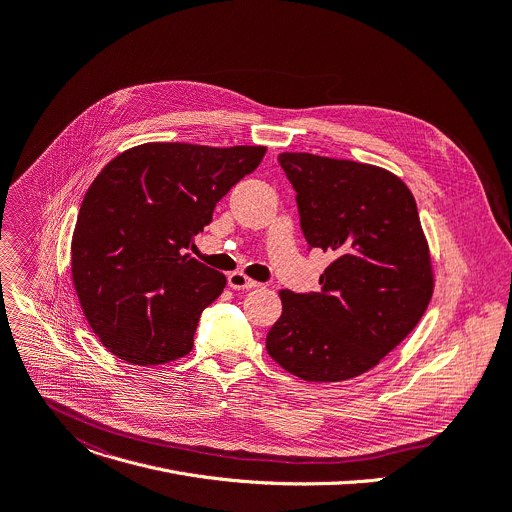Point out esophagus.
I'll list each match as a JSON object with an SVG mask.
<instances>
[{"label": "esophagus", "mask_w": 512, "mask_h": 512, "mask_svg": "<svg viewBox=\"0 0 512 512\" xmlns=\"http://www.w3.org/2000/svg\"><path fill=\"white\" fill-rule=\"evenodd\" d=\"M228 286H230L232 290H251V288H257L259 284H257L255 280H249V277H247L245 273L235 271V273L228 275Z\"/></svg>", "instance_id": "obj_1"}]
</instances>
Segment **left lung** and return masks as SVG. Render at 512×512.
<instances>
[{
	"mask_svg": "<svg viewBox=\"0 0 512 512\" xmlns=\"http://www.w3.org/2000/svg\"><path fill=\"white\" fill-rule=\"evenodd\" d=\"M310 249L335 261L320 292L282 290L267 353L306 382H343L382 361L423 318L431 255L416 202L386 169L310 153L277 157Z\"/></svg>",
	"mask_w": 512,
	"mask_h": 512,
	"instance_id": "8db88e82",
	"label": "left lung"
}]
</instances>
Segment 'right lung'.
I'll use <instances>...</instances> for the list:
<instances>
[{
	"label": "right lung",
	"instance_id": "obj_1",
	"mask_svg": "<svg viewBox=\"0 0 512 512\" xmlns=\"http://www.w3.org/2000/svg\"><path fill=\"white\" fill-rule=\"evenodd\" d=\"M265 147L147 143L112 159L81 202L71 273L89 327L116 357L161 365L188 355L226 277L185 255L216 204Z\"/></svg>",
	"mask_w": 512,
	"mask_h": 512
}]
</instances>
